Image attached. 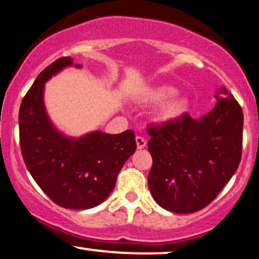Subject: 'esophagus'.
<instances>
[{
	"label": "esophagus",
	"instance_id": "34e87169",
	"mask_svg": "<svg viewBox=\"0 0 259 259\" xmlns=\"http://www.w3.org/2000/svg\"><path fill=\"white\" fill-rule=\"evenodd\" d=\"M136 146H138V150H142V148L146 147V140L141 136H136Z\"/></svg>",
	"mask_w": 259,
	"mask_h": 259
}]
</instances>
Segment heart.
Returning a JSON list of instances; mask_svg holds the SVG:
<instances>
[{"mask_svg": "<svg viewBox=\"0 0 259 259\" xmlns=\"http://www.w3.org/2000/svg\"><path fill=\"white\" fill-rule=\"evenodd\" d=\"M177 90L171 86L159 85L148 89L141 95L140 100L145 103H159L156 112V120L159 123H171L183 117L189 109V100L184 96H174Z\"/></svg>", "mask_w": 259, "mask_h": 259, "instance_id": "b5f03b06", "label": "heart"}]
</instances>
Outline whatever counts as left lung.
<instances>
[{
	"label": "left lung",
	"mask_w": 259,
	"mask_h": 259,
	"mask_svg": "<svg viewBox=\"0 0 259 259\" xmlns=\"http://www.w3.org/2000/svg\"><path fill=\"white\" fill-rule=\"evenodd\" d=\"M200 119L187 113L171 123L148 125L152 156L148 187L154 201L173 213L201 210L237 170L242 153V109L225 88Z\"/></svg>",
	"instance_id": "8db88e82"
}]
</instances>
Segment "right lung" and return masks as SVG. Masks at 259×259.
<instances>
[{"label":"right lung","mask_w":259,"mask_h":259,"mask_svg":"<svg viewBox=\"0 0 259 259\" xmlns=\"http://www.w3.org/2000/svg\"><path fill=\"white\" fill-rule=\"evenodd\" d=\"M70 65L73 58H58L26 92L19 108L20 150L29 173L56 204L89 209L113 191L120 169L136 151V141L132 129L115 135L91 132L78 139L56 129L44 105L45 82Z\"/></svg>","instance_id":"right-lung-1"}]
</instances>
